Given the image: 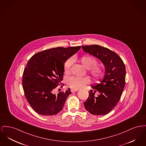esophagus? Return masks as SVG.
<instances>
[{
	"mask_svg": "<svg viewBox=\"0 0 146 146\" xmlns=\"http://www.w3.org/2000/svg\"><path fill=\"white\" fill-rule=\"evenodd\" d=\"M78 90H76V89H70V91L72 93H73V92H77Z\"/></svg>",
	"mask_w": 146,
	"mask_h": 146,
	"instance_id": "34e87169",
	"label": "esophagus"
}]
</instances>
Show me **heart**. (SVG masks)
Segmentation results:
<instances>
[{
    "label": "heart",
    "mask_w": 146,
    "mask_h": 146,
    "mask_svg": "<svg viewBox=\"0 0 146 146\" xmlns=\"http://www.w3.org/2000/svg\"><path fill=\"white\" fill-rule=\"evenodd\" d=\"M73 61H77L84 68L88 69V72L90 77L95 81L100 80L104 74V71L103 66L100 64H98L96 60L88 55L83 56L79 58L74 57L72 58ZM72 66V60H67L64 66V71L66 74H68L70 73V67ZM90 83V80L89 78L72 77L68 80V86L72 89L78 90L84 87L86 84Z\"/></svg>",
    "instance_id": "obj_1"
}]
</instances>
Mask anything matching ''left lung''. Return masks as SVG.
<instances>
[{
  "instance_id": "8db88e82",
  "label": "left lung",
  "mask_w": 146,
  "mask_h": 146,
  "mask_svg": "<svg viewBox=\"0 0 146 146\" xmlns=\"http://www.w3.org/2000/svg\"><path fill=\"white\" fill-rule=\"evenodd\" d=\"M84 51L103 62L105 75L100 83L91 86L94 90L89 92L84 103L86 110L94 115H104L111 111L119 102L125 86L126 68L123 62L115 52L103 46L93 44L82 46ZM98 92L96 97L94 94Z\"/></svg>"
}]
</instances>
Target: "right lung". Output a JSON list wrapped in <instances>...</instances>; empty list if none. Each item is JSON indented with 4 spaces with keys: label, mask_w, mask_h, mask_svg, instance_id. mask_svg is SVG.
Here are the masks:
<instances>
[{
    "label": "right lung",
    "mask_w": 146,
    "mask_h": 146,
    "mask_svg": "<svg viewBox=\"0 0 146 146\" xmlns=\"http://www.w3.org/2000/svg\"><path fill=\"white\" fill-rule=\"evenodd\" d=\"M80 47H58L46 50L35 54L27 63L23 72V88L28 103L39 115L51 116L62 110L72 93L70 89L57 95L53 93L54 90L63 80L64 62Z\"/></svg>",
    "instance_id": "add662e5"
}]
</instances>
